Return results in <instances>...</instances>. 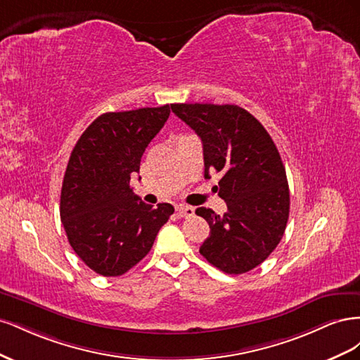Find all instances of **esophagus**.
<instances>
[{
	"label": "esophagus",
	"instance_id": "obj_1",
	"mask_svg": "<svg viewBox=\"0 0 360 360\" xmlns=\"http://www.w3.org/2000/svg\"><path fill=\"white\" fill-rule=\"evenodd\" d=\"M176 210H177V213H179L181 217H191V216L195 214V209H193V207H191V205L179 204V205L176 207Z\"/></svg>",
	"mask_w": 360,
	"mask_h": 360
}]
</instances>
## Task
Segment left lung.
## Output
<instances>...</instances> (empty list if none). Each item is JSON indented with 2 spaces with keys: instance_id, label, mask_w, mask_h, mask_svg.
<instances>
[{
  "instance_id": "1",
  "label": "left lung",
  "mask_w": 360,
  "mask_h": 360,
  "mask_svg": "<svg viewBox=\"0 0 360 360\" xmlns=\"http://www.w3.org/2000/svg\"><path fill=\"white\" fill-rule=\"evenodd\" d=\"M171 110L202 141L204 177L222 172L216 191L228 210H195L210 226L200 254L228 275L246 274L274 252L287 226L290 191L279 151L237 105L172 103Z\"/></svg>"
}]
</instances>
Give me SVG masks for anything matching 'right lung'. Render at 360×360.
<instances>
[{
	"label": "right lung",
	"mask_w": 360,
	"mask_h": 360,
	"mask_svg": "<svg viewBox=\"0 0 360 360\" xmlns=\"http://www.w3.org/2000/svg\"><path fill=\"white\" fill-rule=\"evenodd\" d=\"M169 112L163 105L102 114L72 150L61 188V222L76 255L102 276H120L136 266L174 213L168 202H143L129 186Z\"/></svg>",
	"instance_id": "add662e5"
}]
</instances>
